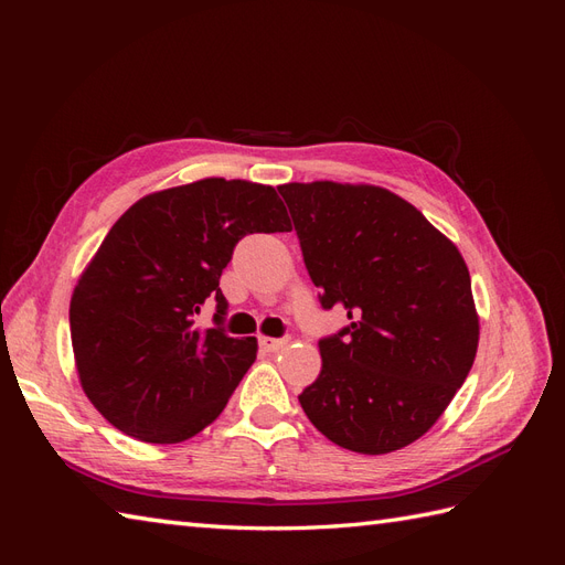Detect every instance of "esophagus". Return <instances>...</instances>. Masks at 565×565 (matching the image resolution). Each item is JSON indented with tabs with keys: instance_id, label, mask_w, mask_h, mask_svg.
Here are the masks:
<instances>
[{
	"instance_id": "obj_1",
	"label": "esophagus",
	"mask_w": 565,
	"mask_h": 565,
	"mask_svg": "<svg viewBox=\"0 0 565 565\" xmlns=\"http://www.w3.org/2000/svg\"><path fill=\"white\" fill-rule=\"evenodd\" d=\"M287 344V339H276V337H259V347L268 353L280 351Z\"/></svg>"
}]
</instances>
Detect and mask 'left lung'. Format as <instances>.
I'll return each instance as SVG.
<instances>
[{"mask_svg": "<svg viewBox=\"0 0 565 565\" xmlns=\"http://www.w3.org/2000/svg\"><path fill=\"white\" fill-rule=\"evenodd\" d=\"M320 306L349 324L318 341L299 396L337 446L386 455L424 436L465 384L478 349L469 268L419 210L377 185L278 188Z\"/></svg>", "mask_w": 565, "mask_h": 565, "instance_id": "left-lung-1", "label": "left lung"}]
</instances>
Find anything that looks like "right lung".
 <instances>
[{
  "instance_id": "1",
  "label": "right lung",
  "mask_w": 565,
  "mask_h": 565,
  "mask_svg": "<svg viewBox=\"0 0 565 565\" xmlns=\"http://www.w3.org/2000/svg\"><path fill=\"white\" fill-rule=\"evenodd\" d=\"M289 228L276 188L226 179L146 195L115 221L71 301L82 388L115 429L167 446L221 415L256 339L221 328L218 278L245 235ZM207 298L215 328L198 331Z\"/></svg>"
}]
</instances>
